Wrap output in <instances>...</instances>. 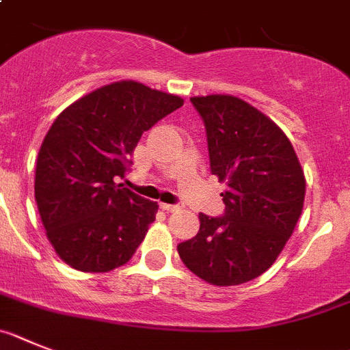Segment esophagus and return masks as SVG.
<instances>
[{
    "mask_svg": "<svg viewBox=\"0 0 350 350\" xmlns=\"http://www.w3.org/2000/svg\"><path fill=\"white\" fill-rule=\"evenodd\" d=\"M160 208H162L163 211H167V213L179 211V206L178 204H165V202H162V204H160Z\"/></svg>",
    "mask_w": 350,
    "mask_h": 350,
    "instance_id": "obj_1",
    "label": "esophagus"
}]
</instances>
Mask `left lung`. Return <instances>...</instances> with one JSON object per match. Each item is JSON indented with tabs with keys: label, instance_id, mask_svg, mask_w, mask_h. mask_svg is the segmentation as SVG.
Returning <instances> with one entry per match:
<instances>
[{
	"label": "left lung",
	"instance_id": "left-lung-1",
	"mask_svg": "<svg viewBox=\"0 0 350 350\" xmlns=\"http://www.w3.org/2000/svg\"><path fill=\"white\" fill-rule=\"evenodd\" d=\"M202 118L211 174L227 185L221 217L200 213L196 238L179 243L185 266L213 285H239L271 267L305 200V176L275 123L230 95L190 98Z\"/></svg>",
	"mask_w": 350,
	"mask_h": 350
}]
</instances>
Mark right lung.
<instances>
[{"label": "right lung", "instance_id": "obj_1", "mask_svg": "<svg viewBox=\"0 0 350 350\" xmlns=\"http://www.w3.org/2000/svg\"><path fill=\"white\" fill-rule=\"evenodd\" d=\"M183 98L121 81L56 118L36 158L35 199L47 239L74 269L107 273L132 259L158 204L124 188L139 139Z\"/></svg>", "mask_w": 350, "mask_h": 350}]
</instances>
